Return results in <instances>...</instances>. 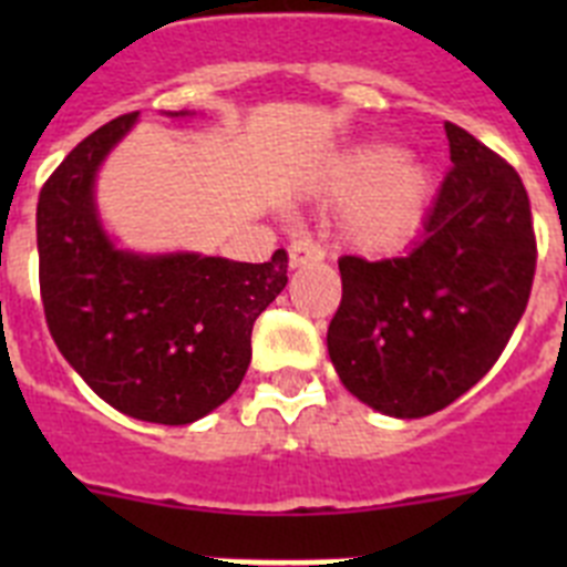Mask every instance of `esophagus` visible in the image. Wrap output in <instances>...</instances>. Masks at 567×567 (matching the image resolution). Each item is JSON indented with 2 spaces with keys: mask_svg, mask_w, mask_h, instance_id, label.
I'll use <instances>...</instances> for the list:
<instances>
[{
  "mask_svg": "<svg viewBox=\"0 0 567 567\" xmlns=\"http://www.w3.org/2000/svg\"><path fill=\"white\" fill-rule=\"evenodd\" d=\"M323 258V249L318 244H312L309 238H300L289 244V267H303L309 260H320Z\"/></svg>",
  "mask_w": 567,
  "mask_h": 567,
  "instance_id": "34e87169",
  "label": "esophagus"
}]
</instances>
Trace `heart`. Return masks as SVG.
Returning a JSON list of instances; mask_svg holds the SVG:
<instances>
[{
  "label": "heart",
  "mask_w": 567,
  "mask_h": 567,
  "mask_svg": "<svg viewBox=\"0 0 567 567\" xmlns=\"http://www.w3.org/2000/svg\"><path fill=\"white\" fill-rule=\"evenodd\" d=\"M332 187L354 193L340 213L343 238L365 252H383L420 227L434 178L425 164L400 158L398 147L374 144L346 155L334 167Z\"/></svg>",
  "instance_id": "1"
}]
</instances>
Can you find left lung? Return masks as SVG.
Returning <instances> with one entry per match:
<instances>
[{
    "mask_svg": "<svg viewBox=\"0 0 567 567\" xmlns=\"http://www.w3.org/2000/svg\"><path fill=\"white\" fill-rule=\"evenodd\" d=\"M454 167L423 235L400 258L338 260L343 298L329 323L340 383L389 417L434 414L497 363L523 318L537 238L523 178L445 122Z\"/></svg>",
    "mask_w": 567,
    "mask_h": 567,
    "instance_id": "1",
    "label": "left lung"
}]
</instances>
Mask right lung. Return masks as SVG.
I'll return each mask as SVG.
<instances>
[{"mask_svg": "<svg viewBox=\"0 0 567 567\" xmlns=\"http://www.w3.org/2000/svg\"><path fill=\"white\" fill-rule=\"evenodd\" d=\"M135 118L118 115L90 133L44 182L39 289L59 352L104 403L147 423L187 425L233 398L247 374L255 320L287 287L289 255L240 264L115 249L93 184Z\"/></svg>", "mask_w": 567, "mask_h": 567, "instance_id": "obj_1", "label": "right lung"}]
</instances>
